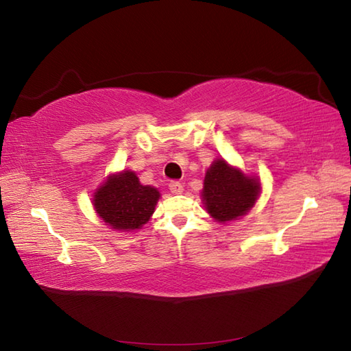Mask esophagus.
Masks as SVG:
<instances>
[{
    "mask_svg": "<svg viewBox=\"0 0 351 351\" xmlns=\"http://www.w3.org/2000/svg\"><path fill=\"white\" fill-rule=\"evenodd\" d=\"M169 190L173 193V195H181L182 193V190H184V187H182V184L181 182H178V181H171V182H169Z\"/></svg>",
    "mask_w": 351,
    "mask_h": 351,
    "instance_id": "34e87169",
    "label": "esophagus"
}]
</instances>
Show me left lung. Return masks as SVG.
<instances>
[{
	"label": "left lung",
	"instance_id": "left-lung-1",
	"mask_svg": "<svg viewBox=\"0 0 351 351\" xmlns=\"http://www.w3.org/2000/svg\"><path fill=\"white\" fill-rule=\"evenodd\" d=\"M261 185L226 161L217 160L208 169L202 197L206 211L220 223L235 220L255 205Z\"/></svg>",
	"mask_w": 351,
	"mask_h": 351
}]
</instances>
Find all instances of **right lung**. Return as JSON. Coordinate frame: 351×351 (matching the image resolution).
<instances>
[{
    "label": "right lung",
    "instance_id": "add662e5",
    "mask_svg": "<svg viewBox=\"0 0 351 351\" xmlns=\"http://www.w3.org/2000/svg\"><path fill=\"white\" fill-rule=\"evenodd\" d=\"M160 193L149 185H141L134 171L110 176L96 190L93 205L99 217L113 229H138L147 223L155 210Z\"/></svg>",
    "mask_w": 351,
    "mask_h": 351
}]
</instances>
